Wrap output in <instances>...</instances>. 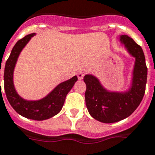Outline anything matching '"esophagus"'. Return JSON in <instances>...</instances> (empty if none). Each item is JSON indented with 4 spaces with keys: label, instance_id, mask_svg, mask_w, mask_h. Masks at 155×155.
I'll use <instances>...</instances> for the list:
<instances>
[{
    "label": "esophagus",
    "instance_id": "1",
    "mask_svg": "<svg viewBox=\"0 0 155 155\" xmlns=\"http://www.w3.org/2000/svg\"><path fill=\"white\" fill-rule=\"evenodd\" d=\"M77 76H78V79L79 80H82L84 78V74L83 72H78V74H77Z\"/></svg>",
    "mask_w": 155,
    "mask_h": 155
}]
</instances>
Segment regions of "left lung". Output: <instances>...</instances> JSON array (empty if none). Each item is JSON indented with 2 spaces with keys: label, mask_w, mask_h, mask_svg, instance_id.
<instances>
[{
  "label": "left lung",
  "mask_w": 155,
  "mask_h": 155,
  "mask_svg": "<svg viewBox=\"0 0 155 155\" xmlns=\"http://www.w3.org/2000/svg\"><path fill=\"white\" fill-rule=\"evenodd\" d=\"M120 42L136 58L130 89L126 92H111L104 89L92 74H85L84 77L86 84L84 97L88 111L94 118L104 123L121 121L132 114L145 92L147 67L141 47L127 35L120 36Z\"/></svg>",
  "instance_id": "obj_1"
}]
</instances>
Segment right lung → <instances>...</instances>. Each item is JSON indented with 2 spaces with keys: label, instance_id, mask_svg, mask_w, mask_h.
Instances as JSON below:
<instances>
[{
  "label": "right lung",
  "instance_id": "1",
  "mask_svg": "<svg viewBox=\"0 0 155 155\" xmlns=\"http://www.w3.org/2000/svg\"><path fill=\"white\" fill-rule=\"evenodd\" d=\"M35 34L26 35L15 43L10 57L5 62L4 70V88L9 103L19 115L26 118L42 121L57 115L62 108L67 94L77 81V76L59 84L45 98L40 100L28 101L17 94L13 82L14 69L19 53ZM1 73V70H0Z\"/></svg>",
  "mask_w": 155,
  "mask_h": 155
}]
</instances>
